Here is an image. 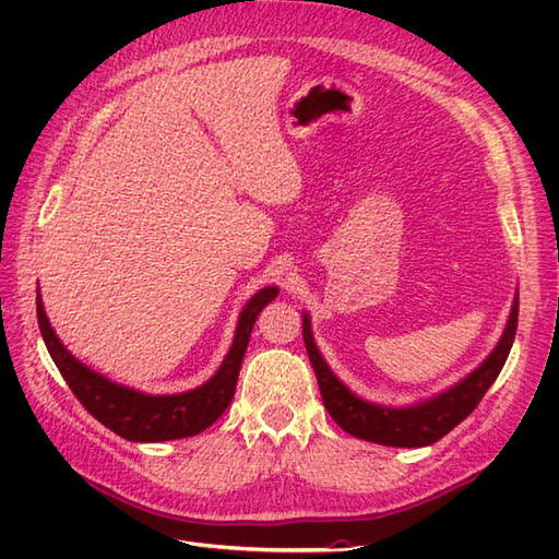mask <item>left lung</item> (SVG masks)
I'll return each mask as SVG.
<instances>
[{"label":"left lung","mask_w":559,"mask_h":559,"mask_svg":"<svg viewBox=\"0 0 559 559\" xmlns=\"http://www.w3.org/2000/svg\"><path fill=\"white\" fill-rule=\"evenodd\" d=\"M516 322H519V290L514 295L512 310L504 324V331L492 353L485 358L476 370L468 372L456 384L439 391V394L423 399L411 406H384V403H372L360 399L358 394L341 382L334 370L326 365L324 355L319 353L314 334H312V319L302 312V338L307 355L314 367L317 384L322 391L324 406L331 418L338 423L341 430L348 435L367 439V442L384 444V447H427L442 439L449 430L468 418L473 408L478 406L485 391L492 386L497 374L502 372L507 362V355L512 350V343L516 336Z\"/></svg>","instance_id":"8db88e82"}]
</instances>
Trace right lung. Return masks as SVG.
<instances>
[{"mask_svg":"<svg viewBox=\"0 0 559 559\" xmlns=\"http://www.w3.org/2000/svg\"><path fill=\"white\" fill-rule=\"evenodd\" d=\"M276 295V286H266L247 300L240 317H237L233 346L216 374L197 389L182 391V394H144V391L117 384L105 374L91 370L88 365L76 360L55 334L50 319L45 314L40 288L35 295V307H38V326L47 353L55 360L57 370L62 372L69 389L74 391V396L83 403V408L129 442H168V439L204 432L230 406L249 334H252L259 312Z\"/></svg>","mask_w":559,"mask_h":559,"instance_id":"right-lung-1","label":"right lung"}]
</instances>
